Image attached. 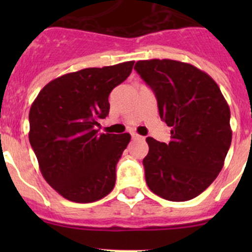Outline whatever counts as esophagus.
<instances>
[{
	"label": "esophagus",
	"mask_w": 252,
	"mask_h": 252,
	"mask_svg": "<svg viewBox=\"0 0 252 252\" xmlns=\"http://www.w3.org/2000/svg\"><path fill=\"white\" fill-rule=\"evenodd\" d=\"M131 138H133L134 140H135V139H140L141 136L139 135V134H136V133H133V134H131Z\"/></svg>",
	"instance_id": "obj_1"
}]
</instances>
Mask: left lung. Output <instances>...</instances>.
Returning <instances> with one entry per match:
<instances>
[{"label":"left lung","instance_id":"8db88e82","mask_svg":"<svg viewBox=\"0 0 252 252\" xmlns=\"http://www.w3.org/2000/svg\"><path fill=\"white\" fill-rule=\"evenodd\" d=\"M134 69L152 89L159 117L172 128L168 144L146 139L147 187L169 201L194 199L223 168L232 142L229 106L217 83L189 63L146 60Z\"/></svg>","mask_w":252,"mask_h":252}]
</instances>
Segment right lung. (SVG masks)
I'll return each instance as SVG.
<instances>
[{
    "instance_id": "add662e5",
    "label": "right lung",
    "mask_w": 252,
    "mask_h": 252,
    "mask_svg": "<svg viewBox=\"0 0 252 252\" xmlns=\"http://www.w3.org/2000/svg\"><path fill=\"white\" fill-rule=\"evenodd\" d=\"M134 61L85 68L53 79L32 102L29 141L45 180L64 199L97 201L116 184V166L130 134H100L108 96L133 69Z\"/></svg>"
}]
</instances>
